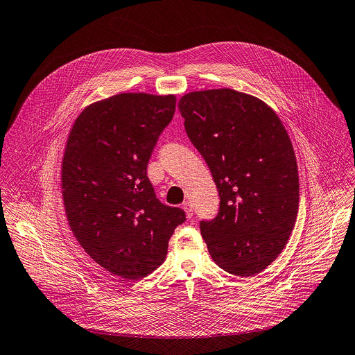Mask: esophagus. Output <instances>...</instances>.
<instances>
[{"label":"esophagus","instance_id":"34e87169","mask_svg":"<svg viewBox=\"0 0 355 355\" xmlns=\"http://www.w3.org/2000/svg\"><path fill=\"white\" fill-rule=\"evenodd\" d=\"M183 210L186 211L187 219H192V217H193V207H192V203L184 202V203H183Z\"/></svg>","mask_w":355,"mask_h":355}]
</instances>
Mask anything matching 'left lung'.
Returning a JSON list of instances; mask_svg holds the SVG:
<instances>
[{
  "label": "left lung",
  "instance_id": "obj_1",
  "mask_svg": "<svg viewBox=\"0 0 355 355\" xmlns=\"http://www.w3.org/2000/svg\"><path fill=\"white\" fill-rule=\"evenodd\" d=\"M179 111L219 192V211L200 222L213 260L250 277L282 253L298 211V172L288 135L270 106L234 89L190 92Z\"/></svg>",
  "mask_w": 355,
  "mask_h": 355
}]
</instances>
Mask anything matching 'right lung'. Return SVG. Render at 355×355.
Here are the masks:
<instances>
[{
  "label": "right lung",
  "instance_id": "add662e5",
  "mask_svg": "<svg viewBox=\"0 0 355 355\" xmlns=\"http://www.w3.org/2000/svg\"><path fill=\"white\" fill-rule=\"evenodd\" d=\"M175 109L173 95H115L89 105L67 142L61 178L71 230L99 266L125 280L156 270L186 220L182 209L159 202L146 175Z\"/></svg>",
  "mask_w": 355,
  "mask_h": 355
}]
</instances>
